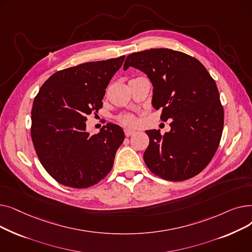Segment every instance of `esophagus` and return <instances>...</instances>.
<instances>
[{
    "instance_id": "1",
    "label": "esophagus",
    "mask_w": 252,
    "mask_h": 252,
    "mask_svg": "<svg viewBox=\"0 0 252 252\" xmlns=\"http://www.w3.org/2000/svg\"><path fill=\"white\" fill-rule=\"evenodd\" d=\"M134 134H135V130H133V129H129V128H126L125 129V135L126 137H129V136L134 135Z\"/></svg>"
}]
</instances>
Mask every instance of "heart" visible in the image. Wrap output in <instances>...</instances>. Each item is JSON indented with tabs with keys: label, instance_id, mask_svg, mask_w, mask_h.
<instances>
[{
	"label": "heart",
	"instance_id": "heart-1",
	"mask_svg": "<svg viewBox=\"0 0 252 252\" xmlns=\"http://www.w3.org/2000/svg\"><path fill=\"white\" fill-rule=\"evenodd\" d=\"M117 121L122 125L127 126H134L137 125V118L133 114H129V113L121 114L117 117Z\"/></svg>",
	"mask_w": 252,
	"mask_h": 252
}]
</instances>
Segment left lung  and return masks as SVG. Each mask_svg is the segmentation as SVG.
Instances as JSON below:
<instances>
[{
  "label": "left lung",
  "instance_id": "8db88e82",
  "mask_svg": "<svg viewBox=\"0 0 252 252\" xmlns=\"http://www.w3.org/2000/svg\"><path fill=\"white\" fill-rule=\"evenodd\" d=\"M140 69L153 85L152 105L161 121L171 119L170 130H146L149 146L144 161L167 181H185L208 165L219 147L223 108L215 79L203 64L183 52L150 49L126 57L124 69Z\"/></svg>",
  "mask_w": 252,
  "mask_h": 252
}]
</instances>
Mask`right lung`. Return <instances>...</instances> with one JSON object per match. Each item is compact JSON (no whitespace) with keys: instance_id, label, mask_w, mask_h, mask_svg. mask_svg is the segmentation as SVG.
Here are the masks:
<instances>
[{"instance_id":"right-lung-1","label":"right lung","mask_w":252,"mask_h":252,"mask_svg":"<svg viewBox=\"0 0 252 252\" xmlns=\"http://www.w3.org/2000/svg\"><path fill=\"white\" fill-rule=\"evenodd\" d=\"M126 56L87 62L52 74L34 98L32 140L47 173L75 189L94 186L109 174L125 140L121 126L107 124L86 131L87 115L98 112L110 79Z\"/></svg>"}]
</instances>
